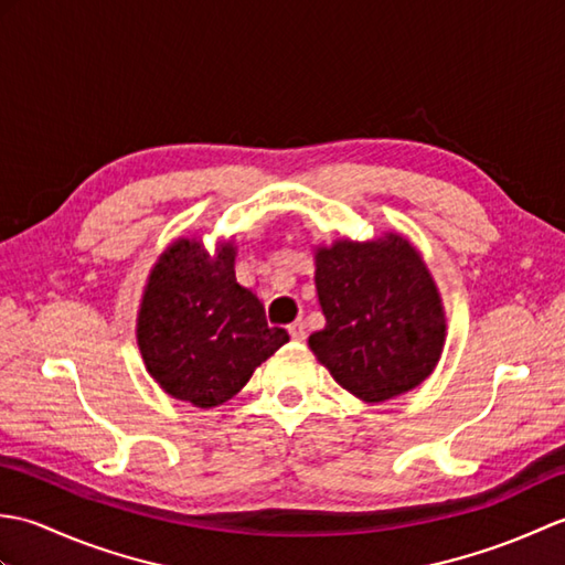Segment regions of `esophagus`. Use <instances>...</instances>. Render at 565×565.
I'll list each match as a JSON object with an SVG mask.
<instances>
[{
	"mask_svg": "<svg viewBox=\"0 0 565 565\" xmlns=\"http://www.w3.org/2000/svg\"><path fill=\"white\" fill-rule=\"evenodd\" d=\"M289 334H291V340L301 342V340L306 338V326H303V320H296V322H291V326H289Z\"/></svg>",
	"mask_w": 565,
	"mask_h": 565,
	"instance_id": "esophagus-1",
	"label": "esophagus"
}]
</instances>
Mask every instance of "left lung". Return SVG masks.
I'll return each instance as SVG.
<instances>
[{"mask_svg":"<svg viewBox=\"0 0 565 565\" xmlns=\"http://www.w3.org/2000/svg\"><path fill=\"white\" fill-rule=\"evenodd\" d=\"M326 328L308 338L344 391L383 403L419 386L444 347V310L423 257L401 235L316 252Z\"/></svg>","mask_w":565,"mask_h":565,"instance_id":"obj_1","label":"left lung"}]
</instances>
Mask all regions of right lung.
<instances>
[{
    "instance_id": "right-lung-1",
    "label": "right lung",
    "mask_w": 565,
    "mask_h": 565,
    "mask_svg": "<svg viewBox=\"0 0 565 565\" xmlns=\"http://www.w3.org/2000/svg\"><path fill=\"white\" fill-rule=\"evenodd\" d=\"M235 247L211 257L199 239H177L154 264L138 316L150 376L179 401L221 405L245 386L289 332L269 328L259 298L235 279Z\"/></svg>"
}]
</instances>
